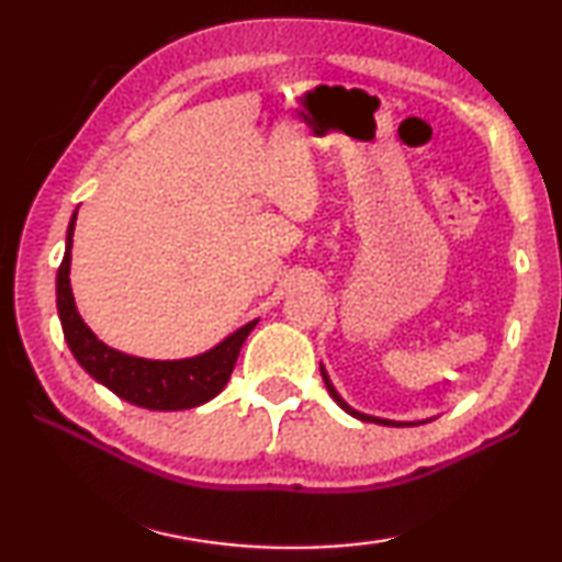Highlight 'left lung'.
Wrapping results in <instances>:
<instances>
[{
    "instance_id": "1",
    "label": "left lung",
    "mask_w": 562,
    "mask_h": 562,
    "mask_svg": "<svg viewBox=\"0 0 562 562\" xmlns=\"http://www.w3.org/2000/svg\"><path fill=\"white\" fill-rule=\"evenodd\" d=\"M322 379H325V384H327V392L331 394V398H335V402L345 408V412H349L351 416H357V418H361V422H374V424H382V426H408V424H398V422H386V418H374V416H367V414H359V412H355V408H351L345 398H341L339 394H337V389L331 386V382H329V376H327V372L325 369H322Z\"/></svg>"
}]
</instances>
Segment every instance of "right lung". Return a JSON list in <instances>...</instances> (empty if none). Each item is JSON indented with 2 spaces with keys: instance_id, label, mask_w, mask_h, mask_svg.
Masks as SVG:
<instances>
[{
  "instance_id": "add662e5",
  "label": "right lung",
  "mask_w": 562,
  "mask_h": 562,
  "mask_svg": "<svg viewBox=\"0 0 562 562\" xmlns=\"http://www.w3.org/2000/svg\"><path fill=\"white\" fill-rule=\"evenodd\" d=\"M74 225L76 213L69 223V233H66L64 260L59 265V272H56V307H59L64 339L76 361L116 396L136 406L154 408V412L193 408L221 394L233 374L243 341L258 325V319L237 329L235 335L221 341L215 349L193 359L150 361L121 355V351L97 339V335L87 327V322L76 312L69 282Z\"/></svg>"
}]
</instances>
